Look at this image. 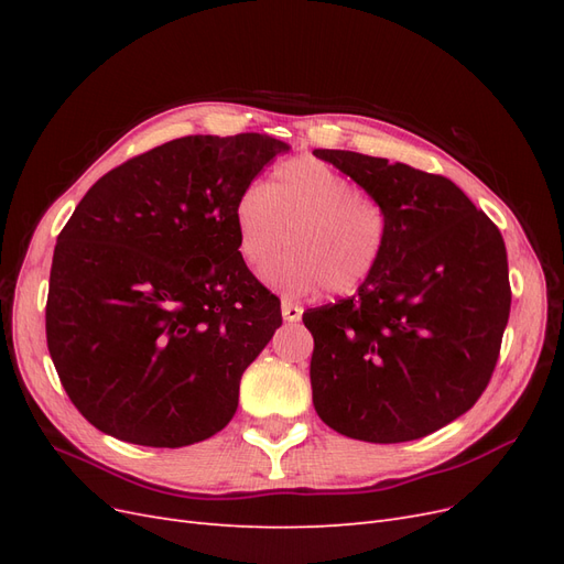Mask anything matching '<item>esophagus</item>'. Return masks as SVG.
Segmentation results:
<instances>
[{
  "label": "esophagus",
  "instance_id": "obj_1",
  "mask_svg": "<svg viewBox=\"0 0 564 564\" xmlns=\"http://www.w3.org/2000/svg\"><path fill=\"white\" fill-rule=\"evenodd\" d=\"M303 315V308L299 303H292L289 299H282V317L284 322H299Z\"/></svg>",
  "mask_w": 564,
  "mask_h": 564
}]
</instances>
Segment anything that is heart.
I'll return each mask as SVG.
<instances>
[{
	"mask_svg": "<svg viewBox=\"0 0 564 564\" xmlns=\"http://www.w3.org/2000/svg\"><path fill=\"white\" fill-rule=\"evenodd\" d=\"M237 247L249 268H261L286 242L263 280L286 296L327 286L344 296L379 268L388 245V214L352 178L311 155L280 162L265 185H247L235 199Z\"/></svg>",
	"mask_w": 564,
	"mask_h": 564,
	"instance_id": "obj_1",
	"label": "heart"
}]
</instances>
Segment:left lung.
Listing matches in <instances>:
<instances>
[{"mask_svg":"<svg viewBox=\"0 0 564 564\" xmlns=\"http://www.w3.org/2000/svg\"><path fill=\"white\" fill-rule=\"evenodd\" d=\"M383 204L388 245L355 296L303 313L313 404L336 433L392 445L482 395L510 315L499 228L449 178L350 150H313Z\"/></svg>","mask_w":564,"mask_h":564,"instance_id":"left-lung-1","label":"left lung"}]
</instances>
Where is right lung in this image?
<instances>
[{
  "label": "right lung",
  "instance_id": "obj_1",
  "mask_svg": "<svg viewBox=\"0 0 564 564\" xmlns=\"http://www.w3.org/2000/svg\"><path fill=\"white\" fill-rule=\"evenodd\" d=\"M289 145L183 135L119 164L58 235L46 344L98 431L185 447L224 431L240 379L282 324L237 247L235 199Z\"/></svg>",
  "mask_w": 564,
  "mask_h": 564
}]
</instances>
